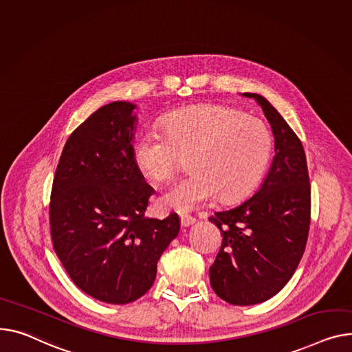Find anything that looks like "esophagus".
I'll list each match as a JSON object with an SVG mask.
<instances>
[{
  "label": "esophagus",
  "instance_id": "esophagus-1",
  "mask_svg": "<svg viewBox=\"0 0 352 352\" xmlns=\"http://www.w3.org/2000/svg\"><path fill=\"white\" fill-rule=\"evenodd\" d=\"M179 221H181V226L182 228H188L191 226L192 223H195V218L190 217V215H181L179 217Z\"/></svg>",
  "mask_w": 352,
  "mask_h": 352
}]
</instances>
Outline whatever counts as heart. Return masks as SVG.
Wrapping results in <instances>:
<instances>
[{
  "label": "heart",
  "instance_id": "obj_1",
  "mask_svg": "<svg viewBox=\"0 0 352 352\" xmlns=\"http://www.w3.org/2000/svg\"><path fill=\"white\" fill-rule=\"evenodd\" d=\"M273 138L257 117L219 104H201L166 117L161 133L137 138L133 158L148 179L168 178L179 157H190L192 173L168 184L157 198L164 209L188 212L221 197L236 202L263 178Z\"/></svg>",
  "mask_w": 352,
  "mask_h": 352
}]
</instances>
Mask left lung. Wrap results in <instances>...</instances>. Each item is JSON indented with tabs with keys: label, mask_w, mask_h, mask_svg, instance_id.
Instances as JSON below:
<instances>
[{
	"label": "left lung",
	"mask_w": 352,
	"mask_h": 352,
	"mask_svg": "<svg viewBox=\"0 0 352 352\" xmlns=\"http://www.w3.org/2000/svg\"><path fill=\"white\" fill-rule=\"evenodd\" d=\"M242 96L262 107L274 157L252 198L209 218L223 236L209 277L222 300L253 306L277 294L296 272L309 236L311 191L300 138L267 99L257 93Z\"/></svg>",
	"instance_id": "1"
}]
</instances>
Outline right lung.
<instances>
[{
  "label": "right lung",
  "instance_id": "add662e5",
  "mask_svg": "<svg viewBox=\"0 0 352 352\" xmlns=\"http://www.w3.org/2000/svg\"><path fill=\"white\" fill-rule=\"evenodd\" d=\"M135 104L111 102L67 138L54 178V249L72 282L93 298L127 304L153 286L179 218H144L153 188L133 158Z\"/></svg>",
  "mask_w": 352,
  "mask_h": 352
}]
</instances>
